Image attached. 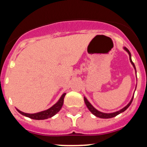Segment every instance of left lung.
<instances>
[{"label": "left lung", "mask_w": 147, "mask_h": 147, "mask_svg": "<svg viewBox=\"0 0 147 147\" xmlns=\"http://www.w3.org/2000/svg\"><path fill=\"white\" fill-rule=\"evenodd\" d=\"M123 49H125V50L128 53V54H129V60H130V62H131V64H132L133 67H134V69H135V72H136V74H137V71H136V68H135V66H134V63L132 62V61H131V53H130V51H129V50H128V49H127L126 47H124ZM136 88H137V86H136ZM133 98H134V94H133V96H132V98H131V100L129 101V103L127 104V105H126V106L124 107L123 108L121 109V110H119V111H116V112H115V113H102V112H100V111H98V110H96V109L95 108V107H93V105H92L90 103V102H89V101L88 100L87 98H86V97H84V102H85V103H86V106H87L88 108V110H90V112H91L92 114H93V115H94L95 116H96V117H100V118L108 119V118H112V117H115V116H117V115L120 114V113H123L124 111H125V110H126L127 109L128 107H129V105H131V102H132V100H133Z\"/></svg>", "instance_id": "8db88e82"}]
</instances>
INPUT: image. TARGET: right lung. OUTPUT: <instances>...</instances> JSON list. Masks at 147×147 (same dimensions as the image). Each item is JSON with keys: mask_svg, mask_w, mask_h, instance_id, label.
<instances>
[{"mask_svg": "<svg viewBox=\"0 0 147 147\" xmlns=\"http://www.w3.org/2000/svg\"><path fill=\"white\" fill-rule=\"evenodd\" d=\"M66 93H63L62 96H61V98H59L58 101H57V103L54 104L52 107H51L50 108L47 109L46 110H44V111L40 112V113H33V114H30V113H25L23 112L20 111L18 109L16 108V110H18V113H20L21 115L24 116H26V117H30V118L33 119H48L49 117H53L54 115H55L60 110H61V107L63 106V99H64V97L66 96Z\"/></svg>", "mask_w": 147, "mask_h": 147, "instance_id": "1", "label": "right lung"}]
</instances>
